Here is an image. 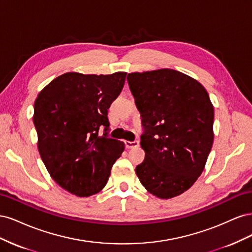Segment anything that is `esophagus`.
<instances>
[{
	"instance_id": "34e87169",
	"label": "esophagus",
	"mask_w": 252,
	"mask_h": 252,
	"mask_svg": "<svg viewBox=\"0 0 252 252\" xmlns=\"http://www.w3.org/2000/svg\"><path fill=\"white\" fill-rule=\"evenodd\" d=\"M125 147H126L127 149H131V148L139 147V142H138V141H133V142L126 141V142H125Z\"/></svg>"
}]
</instances>
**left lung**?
Segmentation results:
<instances>
[{"instance_id": "left-lung-1", "label": "left lung", "mask_w": 252, "mask_h": 252, "mask_svg": "<svg viewBox=\"0 0 252 252\" xmlns=\"http://www.w3.org/2000/svg\"><path fill=\"white\" fill-rule=\"evenodd\" d=\"M127 81L144 128L145 158L135 173L159 199L180 195L200 177L212 147L215 110L207 91L173 69L128 73Z\"/></svg>"}]
</instances>
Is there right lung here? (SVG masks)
<instances>
[{
	"instance_id": "right-lung-1",
	"label": "right lung",
	"mask_w": 252,
	"mask_h": 252,
	"mask_svg": "<svg viewBox=\"0 0 252 252\" xmlns=\"http://www.w3.org/2000/svg\"><path fill=\"white\" fill-rule=\"evenodd\" d=\"M126 74L67 72L37 94V148L50 177L68 192L84 197L101 191L124 150L123 142L107 138V114ZM103 126L105 132L100 137Z\"/></svg>"
}]
</instances>
